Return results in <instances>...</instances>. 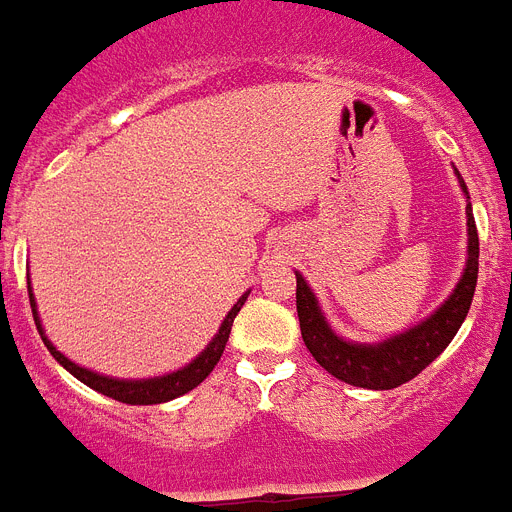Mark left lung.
Segmentation results:
<instances>
[{
	"label": "left lung",
	"instance_id": "left-lung-1",
	"mask_svg": "<svg viewBox=\"0 0 512 512\" xmlns=\"http://www.w3.org/2000/svg\"><path fill=\"white\" fill-rule=\"evenodd\" d=\"M461 190L466 192V182L455 171ZM468 226V260L463 268L461 281L455 283L453 294L435 309L427 320L409 328L406 333L388 338L380 343H356L343 341L333 333L325 315H322L317 296L296 273V312H299V328H302L304 346L315 356L322 369L338 380L367 390H390L403 382L414 380L422 369L435 362L442 351L448 349L458 328L463 325L476 291V276H479V234L471 213V203L466 205Z\"/></svg>",
	"mask_w": 512,
	"mask_h": 512
}]
</instances>
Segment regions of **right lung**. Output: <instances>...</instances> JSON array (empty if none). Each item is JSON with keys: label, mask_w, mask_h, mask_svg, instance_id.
<instances>
[{"label": "right lung", "mask_w": 512, "mask_h": 512, "mask_svg": "<svg viewBox=\"0 0 512 512\" xmlns=\"http://www.w3.org/2000/svg\"><path fill=\"white\" fill-rule=\"evenodd\" d=\"M28 294H30V307H33V320H36V328L44 338L46 349L51 351V356L62 364L70 375H75L77 380L85 382L88 388L98 390V393L109 395L114 401H122V403H132V406H153V403H166L171 398H179V395L190 393L192 388H197L205 377L213 372V367L218 364L221 359L223 349H226V341H229V333H231V325H234V317L236 312L242 309V304L247 302V294H242L236 299V304L231 307V312L226 315V320L221 322V328H218L216 338L208 343V349L203 354L197 356L195 362H190L187 367L176 369L171 375H163V377H150V380H117V377H106V375H98L93 369H85L80 364L70 362L62 351H57V346L46 338L44 328H41V320H38V312H36V299H33V291L28 286Z\"/></svg>", "instance_id": "right-lung-1"}]
</instances>
